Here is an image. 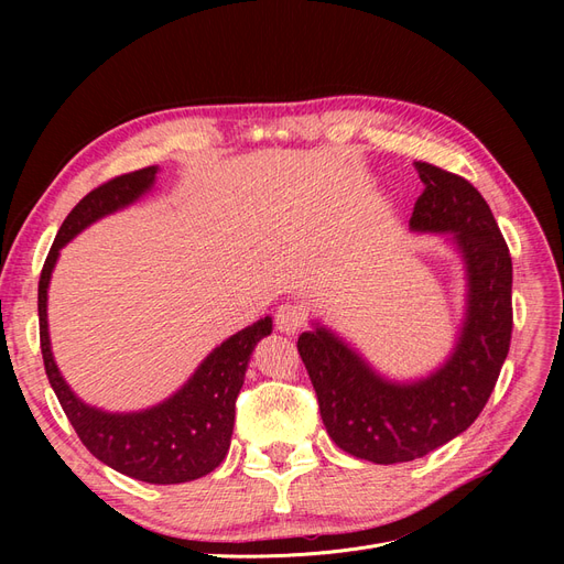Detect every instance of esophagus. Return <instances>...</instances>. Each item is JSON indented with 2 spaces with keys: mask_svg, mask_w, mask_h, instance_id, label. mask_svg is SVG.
Returning <instances> with one entry per match:
<instances>
[{
  "mask_svg": "<svg viewBox=\"0 0 564 564\" xmlns=\"http://www.w3.org/2000/svg\"><path fill=\"white\" fill-rule=\"evenodd\" d=\"M274 324H276V329L283 332V334H297L306 324V313H304V308L300 304L285 302V304H281L276 308Z\"/></svg>",
  "mask_w": 564,
  "mask_h": 564,
  "instance_id": "esophagus-1",
  "label": "esophagus"
}]
</instances>
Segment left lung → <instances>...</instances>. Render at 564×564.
Listing matches in <instances>:
<instances>
[{
    "instance_id": "8db88e82",
    "label": "left lung",
    "mask_w": 564,
    "mask_h": 564,
    "mask_svg": "<svg viewBox=\"0 0 564 564\" xmlns=\"http://www.w3.org/2000/svg\"><path fill=\"white\" fill-rule=\"evenodd\" d=\"M425 192L409 226L455 232L468 311L448 364L416 383L375 375L357 351L317 327L297 340L324 427L338 448L375 464L430 455L480 416L512 340V258L487 200L466 177L416 162Z\"/></svg>"
}]
</instances>
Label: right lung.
<instances>
[{
  "mask_svg": "<svg viewBox=\"0 0 564 564\" xmlns=\"http://www.w3.org/2000/svg\"><path fill=\"white\" fill-rule=\"evenodd\" d=\"M158 166L116 175L88 192L64 219L39 281V332L45 375L86 451L102 464L141 482L177 485L215 470L228 448L235 400L245 383L251 351L272 334V317L237 332L207 357L194 377L166 402L139 413H105L84 404L58 375L47 336V285L58 249L96 219L137 200L155 183Z\"/></svg>",
  "mask_w": 564,
  "mask_h": 564,
  "instance_id": "1",
  "label": "right lung"
}]
</instances>
